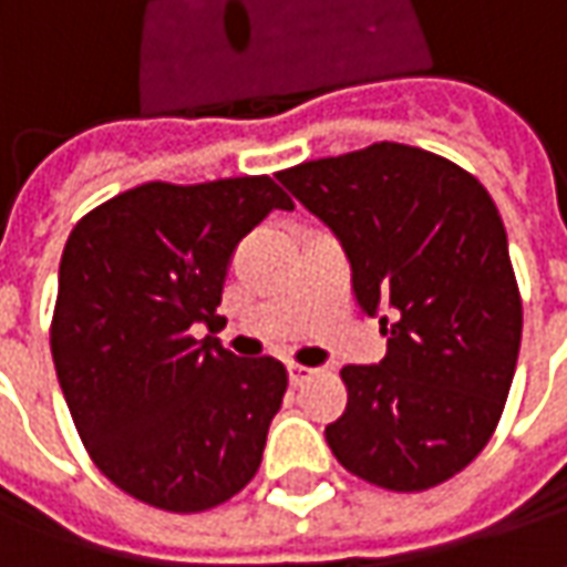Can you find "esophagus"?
Wrapping results in <instances>:
<instances>
[{
    "label": "esophagus",
    "mask_w": 567,
    "mask_h": 567,
    "mask_svg": "<svg viewBox=\"0 0 567 567\" xmlns=\"http://www.w3.org/2000/svg\"><path fill=\"white\" fill-rule=\"evenodd\" d=\"M312 373H316V370L303 368V364H288V382H291V385H303Z\"/></svg>",
    "instance_id": "esophagus-1"
}]
</instances>
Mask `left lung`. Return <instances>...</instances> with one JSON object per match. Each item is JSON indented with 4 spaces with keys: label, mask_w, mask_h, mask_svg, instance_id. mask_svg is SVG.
<instances>
[{
    "label": "left lung",
    "mask_w": 567,
    "mask_h": 567,
    "mask_svg": "<svg viewBox=\"0 0 567 567\" xmlns=\"http://www.w3.org/2000/svg\"><path fill=\"white\" fill-rule=\"evenodd\" d=\"M276 178L340 239L358 307L390 312L380 364L340 370L349 401L328 446L373 486H440L492 437L523 340L498 206L462 166L398 142Z\"/></svg>",
    "instance_id": "8db88e82"
}]
</instances>
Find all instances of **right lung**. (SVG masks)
I'll return each mask as SVG.
<instances>
[{
  "label": "right lung",
  "instance_id": "obj_1",
  "mask_svg": "<svg viewBox=\"0 0 567 567\" xmlns=\"http://www.w3.org/2000/svg\"><path fill=\"white\" fill-rule=\"evenodd\" d=\"M295 209L270 175L124 190L87 212L60 260L51 352L93 464L136 501L199 513L258 474L288 373L190 328L215 309L239 239Z\"/></svg>",
  "mask_w": 567,
  "mask_h": 567
}]
</instances>
